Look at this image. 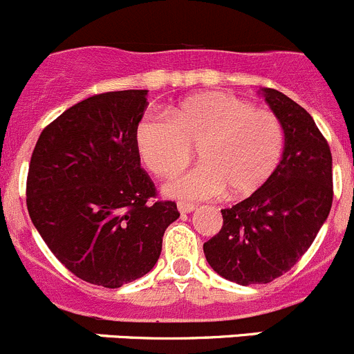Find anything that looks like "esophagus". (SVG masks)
<instances>
[{"label":"esophagus","mask_w":354,"mask_h":354,"mask_svg":"<svg viewBox=\"0 0 354 354\" xmlns=\"http://www.w3.org/2000/svg\"><path fill=\"white\" fill-rule=\"evenodd\" d=\"M177 208H179L180 214H191L196 207H194L193 203H183V201H180V203L177 205Z\"/></svg>","instance_id":"obj_1"}]
</instances>
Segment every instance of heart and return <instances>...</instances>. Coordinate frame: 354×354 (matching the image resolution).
Segmentation results:
<instances>
[{
	"label": "heart",
	"instance_id": "b5f03b06",
	"mask_svg": "<svg viewBox=\"0 0 354 354\" xmlns=\"http://www.w3.org/2000/svg\"><path fill=\"white\" fill-rule=\"evenodd\" d=\"M140 160L158 177H174L198 147L201 163L171 179L165 193L198 201L227 189L245 198L261 189L276 170L285 147L280 118L248 100L222 92L189 97L165 114H149L137 124Z\"/></svg>",
	"mask_w": 354,
	"mask_h": 354
}]
</instances>
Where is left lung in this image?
I'll use <instances>...</instances> for the list:
<instances>
[{
	"label": "left lung",
	"instance_id": "1",
	"mask_svg": "<svg viewBox=\"0 0 354 354\" xmlns=\"http://www.w3.org/2000/svg\"><path fill=\"white\" fill-rule=\"evenodd\" d=\"M285 130L281 160L247 200L222 212V230L203 245L217 274L238 285L269 283L315 241L332 208V153L311 114L285 93L262 88Z\"/></svg>",
	"mask_w": 354,
	"mask_h": 354
}]
</instances>
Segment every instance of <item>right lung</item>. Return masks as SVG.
I'll return each instance as SVG.
<instances>
[{
	"mask_svg": "<svg viewBox=\"0 0 354 354\" xmlns=\"http://www.w3.org/2000/svg\"><path fill=\"white\" fill-rule=\"evenodd\" d=\"M146 95L121 90L74 104L43 130L29 163L35 227L73 274L106 288L147 274L180 215L174 201H153L156 187L140 168Z\"/></svg>",
	"mask_w": 354,
	"mask_h": 354,
	"instance_id": "right-lung-1",
	"label": "right lung"
}]
</instances>
